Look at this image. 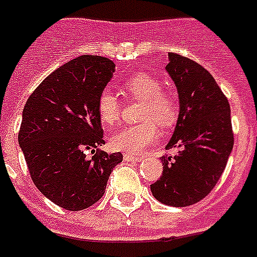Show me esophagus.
<instances>
[{
	"instance_id": "esophagus-1",
	"label": "esophagus",
	"mask_w": 257,
	"mask_h": 257,
	"mask_svg": "<svg viewBox=\"0 0 257 257\" xmlns=\"http://www.w3.org/2000/svg\"><path fill=\"white\" fill-rule=\"evenodd\" d=\"M124 160L128 163H140L144 160V156H130V154H124Z\"/></svg>"
}]
</instances>
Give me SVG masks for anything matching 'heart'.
Segmentation results:
<instances>
[{
    "label": "heart",
    "mask_w": 257,
    "mask_h": 257,
    "mask_svg": "<svg viewBox=\"0 0 257 257\" xmlns=\"http://www.w3.org/2000/svg\"><path fill=\"white\" fill-rule=\"evenodd\" d=\"M127 97L142 100L140 124L126 126L113 133L109 145L113 150L138 154L157 138L158 126L168 127L177 116V103L172 94L161 89L160 81L148 73H137L121 84ZM96 112L101 124L112 126L120 116V103L111 90L104 89L96 101Z\"/></svg>",
    "instance_id": "b5f03b06"
}]
</instances>
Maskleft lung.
Returning <instances> with one entry per match:
<instances>
[{"label": "left lung", "instance_id": "8db88e82", "mask_svg": "<svg viewBox=\"0 0 257 257\" xmlns=\"http://www.w3.org/2000/svg\"><path fill=\"white\" fill-rule=\"evenodd\" d=\"M168 74L179 93L180 111L163 156V175L150 186L158 202L184 207L211 192L230 156L234 137L230 105L214 77L190 58L169 53Z\"/></svg>", "mask_w": 257, "mask_h": 257}]
</instances>
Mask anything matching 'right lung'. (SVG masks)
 I'll return each mask as SVG.
<instances>
[{"instance_id": "add662e5", "label": "right lung", "mask_w": 257, "mask_h": 257, "mask_svg": "<svg viewBox=\"0 0 257 257\" xmlns=\"http://www.w3.org/2000/svg\"><path fill=\"white\" fill-rule=\"evenodd\" d=\"M115 63L81 55L58 67L34 90L23 109L19 145L38 190L70 211L88 209L105 192L121 153L97 152L104 144L96 101Z\"/></svg>"}]
</instances>
